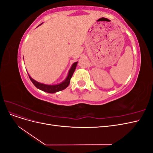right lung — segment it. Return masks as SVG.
<instances>
[{
    "mask_svg": "<svg viewBox=\"0 0 153 153\" xmlns=\"http://www.w3.org/2000/svg\"><path fill=\"white\" fill-rule=\"evenodd\" d=\"M42 24H41L40 25H39L38 27L40 26ZM78 62H74L72 66L71 67V68L69 69V70L68 71V75L66 76V78H65V80L64 81H62L61 83L58 84H55V85H48V84H43V83H40L36 81L35 80H34L33 78H31V76L29 75V76L30 78V80H31V82L38 89L43 91L44 92H48V93H55V92H59L62 91L64 89H65L69 85V83H70V80L73 76V74L75 71L76 65H77Z\"/></svg>",
    "mask_w": 153,
    "mask_h": 153,
    "instance_id": "right-lung-1",
    "label": "right lung"
}]
</instances>
